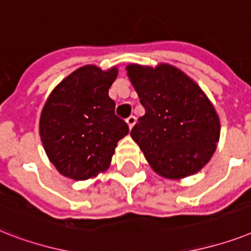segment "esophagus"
<instances>
[{"label":"esophagus","mask_w":251,"mask_h":251,"mask_svg":"<svg viewBox=\"0 0 251 251\" xmlns=\"http://www.w3.org/2000/svg\"><path fill=\"white\" fill-rule=\"evenodd\" d=\"M126 124L129 126V129L131 130L132 126L135 125V117H134V116H130L129 119H126Z\"/></svg>","instance_id":"34e87169"}]
</instances>
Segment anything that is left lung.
Instances as JSON below:
<instances>
[{"label":"left lung","mask_w":251,"mask_h":251,"mask_svg":"<svg viewBox=\"0 0 251 251\" xmlns=\"http://www.w3.org/2000/svg\"><path fill=\"white\" fill-rule=\"evenodd\" d=\"M126 72L146 109L130 135L154 173L178 180L213 157L221 121L210 99L182 69L129 64Z\"/></svg>","instance_id":"1"}]
</instances>
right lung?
Returning a JSON list of instances; mask_svg holds the SVG:
<instances>
[{
	"instance_id": "add662e5",
	"label": "right lung",
	"mask_w": 251,
	"mask_h": 251,
	"mask_svg": "<svg viewBox=\"0 0 251 251\" xmlns=\"http://www.w3.org/2000/svg\"><path fill=\"white\" fill-rule=\"evenodd\" d=\"M117 75L116 66L107 71L94 64L79 67L54 87L41 111L44 150L67 178L86 180L104 173L119 140L129 132L108 95Z\"/></svg>"
}]
</instances>
